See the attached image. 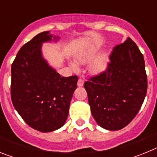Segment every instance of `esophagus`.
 <instances>
[{
  "label": "esophagus",
  "mask_w": 157,
  "mask_h": 157,
  "mask_svg": "<svg viewBox=\"0 0 157 157\" xmlns=\"http://www.w3.org/2000/svg\"><path fill=\"white\" fill-rule=\"evenodd\" d=\"M83 84H84V82H83L82 79H81V78H79V79L78 80V83H77V85L78 86H82Z\"/></svg>",
  "instance_id": "obj_1"
}]
</instances>
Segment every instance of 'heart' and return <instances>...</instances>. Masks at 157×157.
Masks as SVG:
<instances>
[{
  "label": "heart",
  "mask_w": 157,
  "mask_h": 157,
  "mask_svg": "<svg viewBox=\"0 0 157 157\" xmlns=\"http://www.w3.org/2000/svg\"><path fill=\"white\" fill-rule=\"evenodd\" d=\"M98 49H99L98 48H94L86 51V52L79 54L77 57V63H80V64H84V63L91 60L98 54ZM106 65L107 56L105 54H102L100 56H98L97 59H94V61L90 64V70L92 73L97 74V73L102 71L106 67ZM70 66L73 70H77L78 69V67L75 63H71Z\"/></svg>",
  "instance_id": "b5f03b06"
}]
</instances>
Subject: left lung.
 Segmentation results:
<instances>
[{
    "instance_id": "obj_1",
    "label": "left lung",
    "mask_w": 157,
    "mask_h": 157,
    "mask_svg": "<svg viewBox=\"0 0 157 157\" xmlns=\"http://www.w3.org/2000/svg\"><path fill=\"white\" fill-rule=\"evenodd\" d=\"M107 69L84 83L94 120L108 130L127 126L138 114L147 92L143 55L127 37L113 48Z\"/></svg>"
}]
</instances>
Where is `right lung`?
I'll list each match as a JSON object with an SVG mask.
<instances>
[{
	"mask_svg": "<svg viewBox=\"0 0 157 157\" xmlns=\"http://www.w3.org/2000/svg\"><path fill=\"white\" fill-rule=\"evenodd\" d=\"M59 40L49 31L37 34L20 48L11 70L14 108L30 127L44 133L64 125L77 88V76L61 77L42 55L43 43Z\"/></svg>",
	"mask_w": 157,
	"mask_h": 157,
	"instance_id": "add662e5",
	"label": "right lung"
}]
</instances>
